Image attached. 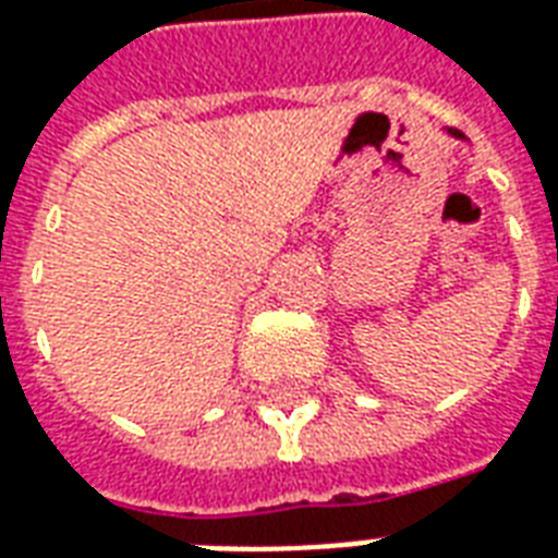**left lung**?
<instances>
[{"label":"left lung","instance_id":"8db88e82","mask_svg":"<svg viewBox=\"0 0 558 558\" xmlns=\"http://www.w3.org/2000/svg\"><path fill=\"white\" fill-rule=\"evenodd\" d=\"M447 135H452V138H458V142H464V132H458V130H447Z\"/></svg>","mask_w":558,"mask_h":558}]
</instances>
